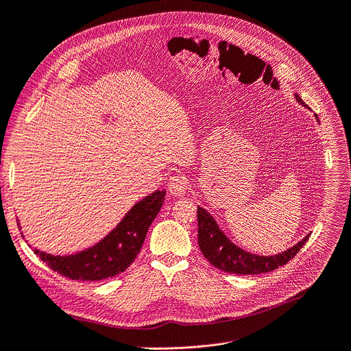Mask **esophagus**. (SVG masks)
Returning <instances> with one entry per match:
<instances>
[{
	"label": "esophagus",
	"mask_w": 351,
	"mask_h": 351,
	"mask_svg": "<svg viewBox=\"0 0 351 351\" xmlns=\"http://www.w3.org/2000/svg\"><path fill=\"white\" fill-rule=\"evenodd\" d=\"M188 182L185 176L182 175H173L169 178V182H167V191L172 193L175 197H180L184 195V193L188 192Z\"/></svg>",
	"instance_id": "1"
}]
</instances>
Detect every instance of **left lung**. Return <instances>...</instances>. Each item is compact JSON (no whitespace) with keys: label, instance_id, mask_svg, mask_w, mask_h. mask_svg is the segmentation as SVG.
<instances>
[{"label":"left lung","instance_id":"left-lung-1","mask_svg":"<svg viewBox=\"0 0 351 351\" xmlns=\"http://www.w3.org/2000/svg\"><path fill=\"white\" fill-rule=\"evenodd\" d=\"M296 101L305 106L300 95H295ZM318 119V115H315ZM198 244L204 257L213 266L223 271L236 275H257L267 274L283 265H287L300 252V249L306 243L308 237L296 243L293 247L276 256H257L249 252H244L234 243H231L224 232L218 228L215 219L211 214L206 213L198 206Z\"/></svg>","mask_w":351,"mask_h":351}]
</instances>
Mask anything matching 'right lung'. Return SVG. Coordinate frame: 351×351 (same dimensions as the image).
<instances>
[{"label": "right lung", "instance_id": "obj_1", "mask_svg": "<svg viewBox=\"0 0 351 351\" xmlns=\"http://www.w3.org/2000/svg\"><path fill=\"white\" fill-rule=\"evenodd\" d=\"M165 195V191H156L143 198L106 239L88 250L71 256H51L38 250L34 253L51 270L72 280H102L120 275L140 253Z\"/></svg>", "mask_w": 351, "mask_h": 351}]
</instances>
